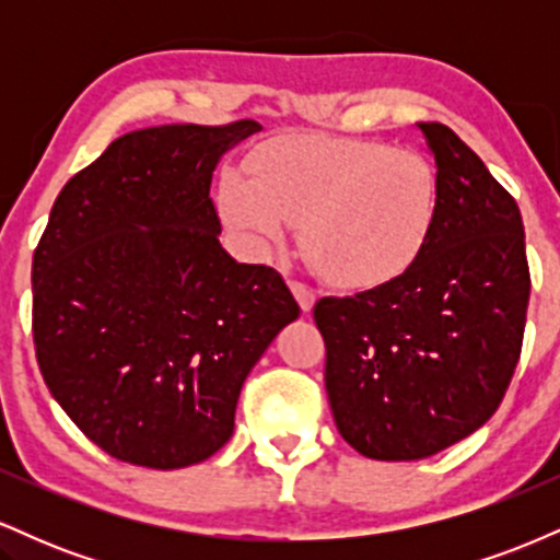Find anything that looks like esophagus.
<instances>
[{
    "instance_id": "1",
    "label": "esophagus",
    "mask_w": 560,
    "mask_h": 560,
    "mask_svg": "<svg viewBox=\"0 0 560 560\" xmlns=\"http://www.w3.org/2000/svg\"><path fill=\"white\" fill-rule=\"evenodd\" d=\"M289 289H292V294L298 298L302 311L311 313L313 305H316V292L307 284H302V281H289Z\"/></svg>"
}]
</instances>
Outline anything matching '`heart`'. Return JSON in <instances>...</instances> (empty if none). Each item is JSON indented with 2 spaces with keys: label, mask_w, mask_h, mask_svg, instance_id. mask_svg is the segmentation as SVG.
<instances>
[{
  "label": "heart",
  "mask_w": 560,
  "mask_h": 560,
  "mask_svg": "<svg viewBox=\"0 0 560 560\" xmlns=\"http://www.w3.org/2000/svg\"><path fill=\"white\" fill-rule=\"evenodd\" d=\"M440 182L427 158L371 139L294 137L253 160V178L223 173L218 210L253 253L302 226V253L339 289H374L421 258Z\"/></svg>",
  "instance_id": "heart-1"
}]
</instances>
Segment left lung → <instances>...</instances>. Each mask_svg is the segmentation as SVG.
<instances>
[{
  "instance_id": "left-lung-1",
  "label": "left lung",
  "mask_w": 560,
  "mask_h": 560,
  "mask_svg": "<svg viewBox=\"0 0 560 560\" xmlns=\"http://www.w3.org/2000/svg\"><path fill=\"white\" fill-rule=\"evenodd\" d=\"M440 205L421 258L355 298H320L326 395L365 458L419 460L490 421L522 355L529 262L518 205L447 126L419 124Z\"/></svg>"
}]
</instances>
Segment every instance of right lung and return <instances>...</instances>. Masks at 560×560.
Masks as SVG:
<instances>
[{
    "label": "right lung",
    "instance_id": "1",
    "mask_svg": "<svg viewBox=\"0 0 560 560\" xmlns=\"http://www.w3.org/2000/svg\"><path fill=\"white\" fill-rule=\"evenodd\" d=\"M260 128L173 124L115 139L62 186L36 244L38 371L124 464L168 471L226 445L244 378L300 316L279 271L218 242L213 168Z\"/></svg>",
    "mask_w": 560,
    "mask_h": 560
}]
</instances>
